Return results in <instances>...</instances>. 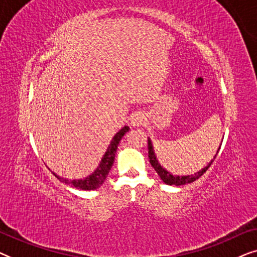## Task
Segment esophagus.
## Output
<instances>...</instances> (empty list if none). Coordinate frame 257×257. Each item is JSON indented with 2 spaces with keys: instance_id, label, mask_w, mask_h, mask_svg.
I'll return each mask as SVG.
<instances>
[{
  "instance_id": "esophagus-1",
  "label": "esophagus",
  "mask_w": 257,
  "mask_h": 257,
  "mask_svg": "<svg viewBox=\"0 0 257 257\" xmlns=\"http://www.w3.org/2000/svg\"><path fill=\"white\" fill-rule=\"evenodd\" d=\"M146 122L145 114L143 112H135L131 115V125L133 127H139V126H143Z\"/></svg>"
}]
</instances>
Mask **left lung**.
<instances>
[{"mask_svg":"<svg viewBox=\"0 0 257 257\" xmlns=\"http://www.w3.org/2000/svg\"><path fill=\"white\" fill-rule=\"evenodd\" d=\"M147 140H149V142H147V143H149V158H150L151 165H152V167L154 168V170H156V172L158 173V175H159V177H160L161 180H163L166 185H171V186L172 185H174V186L187 185V184H191V182H193V181H195L196 179H199L203 173H205L207 170H208L210 165H212L214 159H215L216 156H217V153H219L220 147H221V145H220V147L216 151L215 156H214L213 159L210 160V163L207 165L206 167H203L202 170H200L199 172H196V173L191 174V175H173V174L171 173V172H168L166 168L161 166L160 163L157 159V156H156V152H154L152 142H151L150 138L147 139ZM222 140H223V138H222ZM221 144H222V143H221Z\"/></svg>","mask_w":257,"mask_h":257,"instance_id":"8db88e82","label":"left lung"}]
</instances>
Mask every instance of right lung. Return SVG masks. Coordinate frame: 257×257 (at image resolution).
<instances>
[{"mask_svg":"<svg viewBox=\"0 0 257 257\" xmlns=\"http://www.w3.org/2000/svg\"><path fill=\"white\" fill-rule=\"evenodd\" d=\"M128 130H130L128 126H124L120 131L115 133L114 137L111 140L110 145L107 147L106 152H105L103 158H101L99 165H98L96 170H94L90 175H87L86 178L68 180V179H63L62 177H59V175L54 173V172H52V174H54L59 181L64 182L66 185H71L75 188L82 189V191H93V189L99 188L100 186L104 184L105 179L107 178L108 172L111 171V167L112 165H113L114 156H115V152H117L119 143H120V140L122 137H124L125 133L128 132Z\"/></svg>","mask_w":257,"mask_h":257,"instance_id":"add662e5","label":"right lung"}]
</instances>
